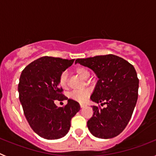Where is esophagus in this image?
Here are the masks:
<instances>
[{"label":"esophagus","instance_id":"1","mask_svg":"<svg viewBox=\"0 0 156 156\" xmlns=\"http://www.w3.org/2000/svg\"><path fill=\"white\" fill-rule=\"evenodd\" d=\"M86 106H87V105H85V104H80L81 108H84V107H86Z\"/></svg>","mask_w":156,"mask_h":156}]
</instances>
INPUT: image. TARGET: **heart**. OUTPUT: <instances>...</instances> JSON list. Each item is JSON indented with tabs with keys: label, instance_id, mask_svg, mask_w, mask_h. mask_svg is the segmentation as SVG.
<instances>
[{
	"label": "heart",
	"instance_id": "1",
	"mask_svg": "<svg viewBox=\"0 0 156 156\" xmlns=\"http://www.w3.org/2000/svg\"><path fill=\"white\" fill-rule=\"evenodd\" d=\"M75 72L82 78L86 79L87 77L89 76L90 73L88 69L83 66H78L75 69ZM59 84L62 88L67 87L68 83H67V73L66 72H63L59 76ZM90 90L88 89H83V90H74L69 94V97L74 100L79 101V102H84L87 100L89 95H90Z\"/></svg>",
	"mask_w": 156,
	"mask_h": 156
}]
</instances>
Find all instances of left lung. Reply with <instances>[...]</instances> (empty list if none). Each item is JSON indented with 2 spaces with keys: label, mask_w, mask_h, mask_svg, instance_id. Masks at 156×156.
I'll use <instances>...</instances> for the list:
<instances>
[{
  "label": "left lung",
  "mask_w": 156,
  "mask_h": 156,
  "mask_svg": "<svg viewBox=\"0 0 156 156\" xmlns=\"http://www.w3.org/2000/svg\"><path fill=\"white\" fill-rule=\"evenodd\" d=\"M75 63L94 72L98 80L90 99L107 105L91 106L94 114L87 121L88 129L98 138L116 137L128 124L137 103L139 80L134 67L114 55L78 58Z\"/></svg>",
  "instance_id": "8db88e82"
}]
</instances>
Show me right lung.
<instances>
[{"label":"right lung","instance_id":"right-lung-1","mask_svg":"<svg viewBox=\"0 0 156 156\" xmlns=\"http://www.w3.org/2000/svg\"><path fill=\"white\" fill-rule=\"evenodd\" d=\"M74 59L44 56L37 59L23 70L18 90L24 115L34 132L48 140L67 134L71 119L80 109L77 101L68 99L64 107L54 101L67 100L59 87V76L73 65Z\"/></svg>","mask_w":156,"mask_h":156}]
</instances>
